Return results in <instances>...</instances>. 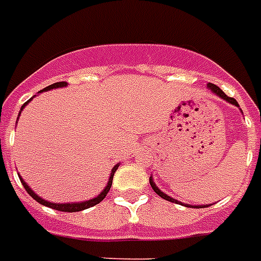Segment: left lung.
Masks as SVG:
<instances>
[{
    "label": "left lung",
    "instance_id": "obj_1",
    "mask_svg": "<svg viewBox=\"0 0 261 261\" xmlns=\"http://www.w3.org/2000/svg\"><path fill=\"white\" fill-rule=\"evenodd\" d=\"M207 87L210 88L211 90H213V92H214L215 94H217V96H219V97L221 98H223V100H226L227 102H230V104H233V106H236V107H240L239 106V102L236 101V98H233V97H229V96H226V94L223 93V90L222 89H219L218 87H217V85H214V84H207ZM149 181H150V186H151V188H153V190H154V192L157 195H160V196H161V198L163 199H165V200H169V202H172V203H180L178 202V200H176V199H173V198H171V196H168L167 194H164L163 191L160 190L159 187L155 186L154 184V181H153V178L150 177V180H149ZM180 204H181V203H180ZM184 206H187V207H192V206H190V204H184ZM195 208H199V206H194ZM202 207H208L206 204V206H200V208H202Z\"/></svg>",
    "mask_w": 261,
    "mask_h": 261
}]
</instances>
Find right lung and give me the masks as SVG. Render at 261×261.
I'll return each instance as SVG.
<instances>
[{
  "mask_svg": "<svg viewBox=\"0 0 261 261\" xmlns=\"http://www.w3.org/2000/svg\"><path fill=\"white\" fill-rule=\"evenodd\" d=\"M66 85H67V84L65 83V81H62V83H55V84H53V85H48L47 88L42 89L40 92H46V90L54 89V88H63V87H66ZM31 100H32V98H30L28 101H25L24 104H22L20 112L24 110V107H25L27 104L31 101ZM18 116H20V114H18ZM118 167H119V164H118V165H115V167L112 168L111 176H110V178H108V184H107L106 188H104V190H102L101 192H100V194L96 196V198L90 199V200H87V202H80V203H51V202H48V200H44V199H42L40 196H39V195H36L34 191L31 190L30 186H28V184H27L24 180H22L21 176H18V177H20V181L22 182V186H24V188H25L27 192H28V194H30L31 196L35 199V200H36V202L40 203V204H43V206L50 207V208H54V210H58V211H65V213H66V211H67V213H75V211H83V210H85V208H89V207L96 206L97 203H100L102 199L106 198L107 194H108V191H110L111 186H112V178H114V174H115V172H116V169H118Z\"/></svg>",
  "mask_w": 261,
  "mask_h": 261,
  "instance_id": "add662e5",
  "label": "right lung"
}]
</instances>
